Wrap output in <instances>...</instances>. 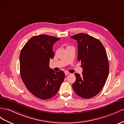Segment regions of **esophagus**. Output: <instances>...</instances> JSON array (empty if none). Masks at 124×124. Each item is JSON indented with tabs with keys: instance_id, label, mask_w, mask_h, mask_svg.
<instances>
[{
	"instance_id": "esophagus-1",
	"label": "esophagus",
	"mask_w": 124,
	"mask_h": 124,
	"mask_svg": "<svg viewBox=\"0 0 124 124\" xmlns=\"http://www.w3.org/2000/svg\"><path fill=\"white\" fill-rule=\"evenodd\" d=\"M64 73H65V75H69V74H70L69 72H67V71H65V72H64Z\"/></svg>"
}]
</instances>
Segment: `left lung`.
Masks as SVG:
<instances>
[{
  "mask_svg": "<svg viewBox=\"0 0 124 124\" xmlns=\"http://www.w3.org/2000/svg\"><path fill=\"white\" fill-rule=\"evenodd\" d=\"M70 38L77 41V60L83 67L82 75L75 74L73 90L80 97L91 98L101 91L108 78L109 65L107 52L100 40L89 35L79 33Z\"/></svg>",
  "mask_w": 124,
  "mask_h": 124,
  "instance_id": "1",
  "label": "left lung"
}]
</instances>
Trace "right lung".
Returning a JSON list of instances; mask_svg holds the SVG:
<instances>
[{
  "label": "right lung",
  "instance_id": "obj_1",
  "mask_svg": "<svg viewBox=\"0 0 124 124\" xmlns=\"http://www.w3.org/2000/svg\"><path fill=\"white\" fill-rule=\"evenodd\" d=\"M60 38L47 35L31 37L21 50L20 74L27 89L42 100L57 93L65 78L62 70L54 72L49 66L54 58L53 45Z\"/></svg>",
  "mask_w": 124,
  "mask_h": 124
}]
</instances>
